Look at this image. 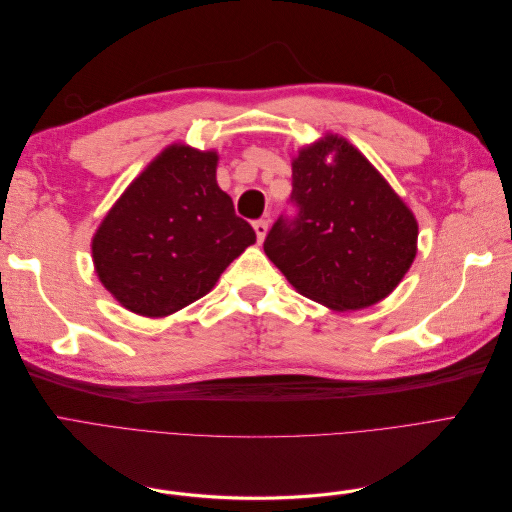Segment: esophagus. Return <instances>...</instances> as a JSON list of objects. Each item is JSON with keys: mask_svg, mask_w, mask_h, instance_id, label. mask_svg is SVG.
I'll list each match as a JSON object with an SVG mask.
<instances>
[{"mask_svg": "<svg viewBox=\"0 0 512 512\" xmlns=\"http://www.w3.org/2000/svg\"><path fill=\"white\" fill-rule=\"evenodd\" d=\"M267 228H269V222H267V220H256V222H254V232H256V239H258V243L265 241Z\"/></svg>", "mask_w": 512, "mask_h": 512, "instance_id": "obj_1", "label": "esophagus"}]
</instances>
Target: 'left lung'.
Masks as SVG:
<instances>
[{"instance_id": "left-lung-1", "label": "left lung", "mask_w": 512, "mask_h": 512, "mask_svg": "<svg viewBox=\"0 0 512 512\" xmlns=\"http://www.w3.org/2000/svg\"><path fill=\"white\" fill-rule=\"evenodd\" d=\"M290 203L297 215L273 224L265 254L303 297L335 312L363 309L412 267L414 213L346 138L327 134L299 149Z\"/></svg>"}]
</instances>
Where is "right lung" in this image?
Instances as JSON below:
<instances>
[{
  "mask_svg": "<svg viewBox=\"0 0 512 512\" xmlns=\"http://www.w3.org/2000/svg\"><path fill=\"white\" fill-rule=\"evenodd\" d=\"M218 153L170 145L106 213L91 239L102 286L130 312L164 318L194 303L256 243L215 181Z\"/></svg>",
  "mask_w": 512,
  "mask_h": 512,
  "instance_id": "1",
  "label": "right lung"
}]
</instances>
